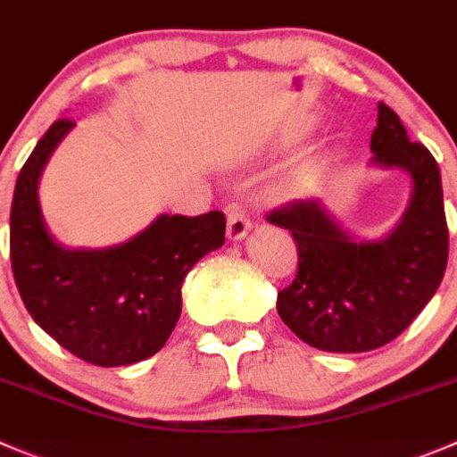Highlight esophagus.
Segmentation results:
<instances>
[{"mask_svg": "<svg viewBox=\"0 0 457 457\" xmlns=\"http://www.w3.org/2000/svg\"><path fill=\"white\" fill-rule=\"evenodd\" d=\"M252 223L247 219L245 212L241 210L238 205H229L228 207V238L229 241H241V238L247 237L250 232Z\"/></svg>", "mask_w": 457, "mask_h": 457, "instance_id": "34e87169", "label": "esophagus"}]
</instances>
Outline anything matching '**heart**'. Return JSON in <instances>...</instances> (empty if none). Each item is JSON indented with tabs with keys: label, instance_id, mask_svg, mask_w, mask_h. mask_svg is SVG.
Wrapping results in <instances>:
<instances>
[{
	"label": "heart",
	"instance_id": "obj_1",
	"mask_svg": "<svg viewBox=\"0 0 457 457\" xmlns=\"http://www.w3.org/2000/svg\"><path fill=\"white\" fill-rule=\"evenodd\" d=\"M303 183V176H296V179H292V185H299Z\"/></svg>",
	"mask_w": 457,
	"mask_h": 457
}]
</instances>
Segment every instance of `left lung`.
I'll list each match as a JSON object with an SVG mask.
<instances>
[{"label":"left lung","mask_w":457,"mask_h":457,"mask_svg":"<svg viewBox=\"0 0 457 457\" xmlns=\"http://www.w3.org/2000/svg\"><path fill=\"white\" fill-rule=\"evenodd\" d=\"M370 152V167L402 170L411 179L409 205L388 234L348 232L321 198L268 216L290 229L299 247L295 281L277 296L278 317L326 353H366L395 339L433 299L446 270L449 229L436 158L411 143L395 111L382 102Z\"/></svg>","instance_id":"obj_1"}]
</instances>
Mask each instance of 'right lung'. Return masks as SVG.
<instances>
[{"label": "right lung", "instance_id": "right-lung-1", "mask_svg": "<svg viewBox=\"0 0 457 457\" xmlns=\"http://www.w3.org/2000/svg\"><path fill=\"white\" fill-rule=\"evenodd\" d=\"M75 127L53 122L21 167L11 205V263L33 321L62 348L96 366H129L156 355L183 310L189 270L225 243L223 212L161 214L118 245L66 247L39 207V176Z\"/></svg>", "mask_w": 457, "mask_h": 457}]
</instances>
